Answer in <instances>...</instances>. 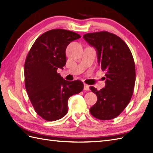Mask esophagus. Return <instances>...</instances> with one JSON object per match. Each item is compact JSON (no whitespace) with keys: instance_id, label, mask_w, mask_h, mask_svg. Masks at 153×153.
Instances as JSON below:
<instances>
[{"instance_id":"1","label":"esophagus","mask_w":153,"mask_h":153,"mask_svg":"<svg viewBox=\"0 0 153 153\" xmlns=\"http://www.w3.org/2000/svg\"><path fill=\"white\" fill-rule=\"evenodd\" d=\"M84 90H85V91H89V90H90L89 85H87V84H84Z\"/></svg>"}]
</instances>
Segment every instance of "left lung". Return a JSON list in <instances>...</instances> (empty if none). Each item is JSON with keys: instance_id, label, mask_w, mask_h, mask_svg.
Returning <instances> with one entry per match:
<instances>
[{"instance_id": "8db88e82", "label": "left lung", "mask_w": 153, "mask_h": 153, "mask_svg": "<svg viewBox=\"0 0 153 153\" xmlns=\"http://www.w3.org/2000/svg\"><path fill=\"white\" fill-rule=\"evenodd\" d=\"M83 38L95 48L99 65L105 74V87L96 94L97 101L90 108L95 118L107 120L118 116L131 99L135 82V67L132 54L126 43L107 31L87 33Z\"/></svg>"}]
</instances>
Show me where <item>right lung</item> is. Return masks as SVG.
<instances>
[{"instance_id": "obj_1", "label": "right lung", "mask_w": 153, "mask_h": 153, "mask_svg": "<svg viewBox=\"0 0 153 153\" xmlns=\"http://www.w3.org/2000/svg\"><path fill=\"white\" fill-rule=\"evenodd\" d=\"M80 37L61 29L48 31L37 39L27 54L25 89L35 112L47 121L63 118L68 112V99L83 89L82 82H68L57 73L66 65L67 46Z\"/></svg>"}]
</instances>
